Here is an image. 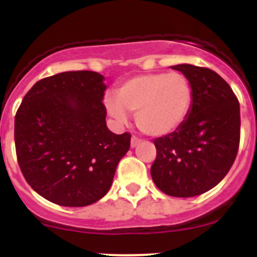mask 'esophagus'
Here are the masks:
<instances>
[{"label":"esophagus","instance_id":"obj_1","mask_svg":"<svg viewBox=\"0 0 257 257\" xmlns=\"http://www.w3.org/2000/svg\"><path fill=\"white\" fill-rule=\"evenodd\" d=\"M141 139L139 138H137V137H132V141H131V145H132V148H136L137 145L138 144H141Z\"/></svg>","mask_w":257,"mask_h":257}]
</instances>
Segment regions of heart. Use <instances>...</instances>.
Instances as JSON below:
<instances>
[{"label": "heart", "instance_id": "obj_1", "mask_svg": "<svg viewBox=\"0 0 257 257\" xmlns=\"http://www.w3.org/2000/svg\"><path fill=\"white\" fill-rule=\"evenodd\" d=\"M193 103V88L184 74L144 73L124 80L115 98L104 99L108 114L124 124L128 113H136L138 128L150 137H165L185 121Z\"/></svg>", "mask_w": 257, "mask_h": 257}]
</instances>
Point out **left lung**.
Wrapping results in <instances>:
<instances>
[{"label":"left lung","mask_w":257,"mask_h":257,"mask_svg":"<svg viewBox=\"0 0 257 257\" xmlns=\"http://www.w3.org/2000/svg\"><path fill=\"white\" fill-rule=\"evenodd\" d=\"M193 88L185 121L155 139L157 158L150 174L159 190L191 198L216 186L234 164L240 142V104L216 72L193 64L172 66Z\"/></svg>","instance_id":"1"}]
</instances>
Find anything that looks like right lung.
I'll return each mask as SVG.
<instances>
[{
	"mask_svg": "<svg viewBox=\"0 0 257 257\" xmlns=\"http://www.w3.org/2000/svg\"><path fill=\"white\" fill-rule=\"evenodd\" d=\"M104 77L63 72L28 90L15 118L18 165L31 188L62 206H87L102 199L131 134H114L105 123Z\"/></svg>",
	"mask_w": 257,
	"mask_h": 257,
	"instance_id": "right-lung-1",
	"label": "right lung"
}]
</instances>
